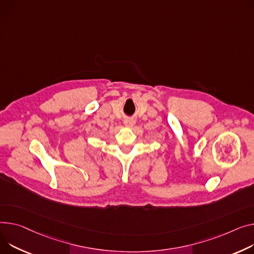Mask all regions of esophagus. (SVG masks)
I'll return each mask as SVG.
<instances>
[{
  "label": "esophagus",
  "instance_id": "obj_1",
  "mask_svg": "<svg viewBox=\"0 0 254 254\" xmlns=\"http://www.w3.org/2000/svg\"><path fill=\"white\" fill-rule=\"evenodd\" d=\"M134 123L136 122H134L133 118H127V120H125V122H124V125L127 127H132L134 126Z\"/></svg>",
  "mask_w": 254,
  "mask_h": 254
}]
</instances>
